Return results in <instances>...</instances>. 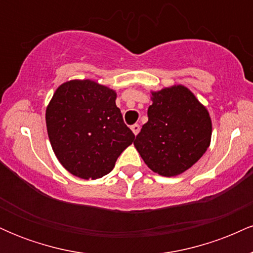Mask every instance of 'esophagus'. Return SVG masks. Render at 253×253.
I'll list each match as a JSON object with an SVG mask.
<instances>
[{
	"label": "esophagus",
	"instance_id": "1",
	"mask_svg": "<svg viewBox=\"0 0 253 253\" xmlns=\"http://www.w3.org/2000/svg\"><path fill=\"white\" fill-rule=\"evenodd\" d=\"M130 129H132L133 133H134V134L136 135L139 133V130H140V126H139L138 124H134L133 126H130Z\"/></svg>",
	"mask_w": 253,
	"mask_h": 253
}]
</instances>
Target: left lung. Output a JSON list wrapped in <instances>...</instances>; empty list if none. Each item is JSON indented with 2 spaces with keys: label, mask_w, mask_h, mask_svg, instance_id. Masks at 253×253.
I'll list each match as a JSON object with an SVG mask.
<instances>
[{
  "label": "left lung",
  "mask_w": 253,
  "mask_h": 253,
  "mask_svg": "<svg viewBox=\"0 0 253 253\" xmlns=\"http://www.w3.org/2000/svg\"><path fill=\"white\" fill-rule=\"evenodd\" d=\"M151 95L149 121L136 135L134 146L153 172L177 176L193 167L210 147V113L181 84Z\"/></svg>",
  "instance_id": "8db88e82"
}]
</instances>
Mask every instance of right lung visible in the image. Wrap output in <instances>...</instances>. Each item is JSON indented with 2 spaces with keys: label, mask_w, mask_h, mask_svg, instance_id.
<instances>
[{
  "label": "right lung",
  "mask_w": 253,
  "mask_h": 253,
  "mask_svg": "<svg viewBox=\"0 0 253 253\" xmlns=\"http://www.w3.org/2000/svg\"><path fill=\"white\" fill-rule=\"evenodd\" d=\"M117 92L90 80L58 86L46 108V127L53 152L72 175L101 178L134 140L115 104Z\"/></svg>",
  "instance_id": "obj_1"
}]
</instances>
